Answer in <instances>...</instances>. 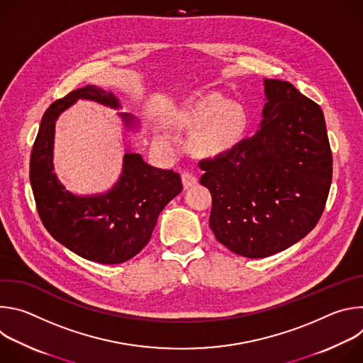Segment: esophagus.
Segmentation results:
<instances>
[{"mask_svg": "<svg viewBox=\"0 0 363 363\" xmlns=\"http://www.w3.org/2000/svg\"><path fill=\"white\" fill-rule=\"evenodd\" d=\"M196 182H198V178L192 172H188V171L182 172V184H184L185 189L194 186Z\"/></svg>", "mask_w": 363, "mask_h": 363, "instance_id": "1", "label": "esophagus"}]
</instances>
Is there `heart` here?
Wrapping results in <instances>:
<instances>
[{
	"label": "heart",
	"mask_w": 363,
	"mask_h": 363,
	"mask_svg": "<svg viewBox=\"0 0 363 363\" xmlns=\"http://www.w3.org/2000/svg\"><path fill=\"white\" fill-rule=\"evenodd\" d=\"M188 121L196 130L209 128L201 135L198 145L211 153L224 152L237 145L248 126L244 109L217 93L205 94L194 101L188 111Z\"/></svg>",
	"instance_id": "obj_1"
}]
</instances>
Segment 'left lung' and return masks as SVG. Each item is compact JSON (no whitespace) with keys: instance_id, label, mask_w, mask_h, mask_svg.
Masks as SVG:
<instances>
[{"instance_id":"8db88e82","label":"left lung","mask_w":363,"mask_h":363,"mask_svg":"<svg viewBox=\"0 0 363 363\" xmlns=\"http://www.w3.org/2000/svg\"><path fill=\"white\" fill-rule=\"evenodd\" d=\"M264 94L255 135L199 162L216 238L248 258L280 252L312 231L332 184L320 106L283 80L264 79Z\"/></svg>"}]
</instances>
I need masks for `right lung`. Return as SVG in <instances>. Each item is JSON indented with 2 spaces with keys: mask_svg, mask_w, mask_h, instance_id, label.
<instances>
[{
  "mask_svg": "<svg viewBox=\"0 0 363 363\" xmlns=\"http://www.w3.org/2000/svg\"><path fill=\"white\" fill-rule=\"evenodd\" d=\"M79 99L113 109L121 103L111 90L89 84L51 103L33 145L30 182L37 211L45 230L56 241L86 260L119 264L130 260L150 240L165 205L182 191L181 177L147 165L139 153L126 150L118 182L105 194L74 195L53 172L56 121ZM128 128L135 118L121 113Z\"/></svg>",
  "mask_w": 363,
  "mask_h": 363,
  "instance_id": "right-lung-1",
  "label": "right lung"
}]
</instances>
